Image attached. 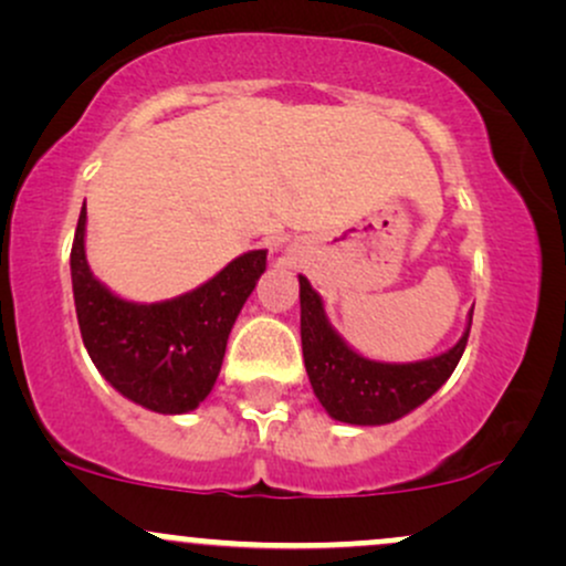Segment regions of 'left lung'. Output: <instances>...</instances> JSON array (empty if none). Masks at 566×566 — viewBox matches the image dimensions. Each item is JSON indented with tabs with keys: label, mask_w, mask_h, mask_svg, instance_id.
<instances>
[{
	"label": "left lung",
	"mask_w": 566,
	"mask_h": 566,
	"mask_svg": "<svg viewBox=\"0 0 566 566\" xmlns=\"http://www.w3.org/2000/svg\"><path fill=\"white\" fill-rule=\"evenodd\" d=\"M473 316V311H471ZM471 329V327H469ZM469 329L447 354L415 365L369 361L350 350L324 316L322 297L301 276V340L316 399L335 420L382 426L405 418L444 386L469 343Z\"/></svg>",
	"instance_id": "1"
}]
</instances>
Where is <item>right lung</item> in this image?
Here are the masks:
<instances>
[{
    "label": "right lung",
    "instance_id": "obj_1",
    "mask_svg": "<svg viewBox=\"0 0 566 566\" xmlns=\"http://www.w3.org/2000/svg\"><path fill=\"white\" fill-rule=\"evenodd\" d=\"M82 207L71 244L76 319L90 359L122 396L161 415L191 412L216 386L239 311L265 271V250L239 255L201 287L165 303L108 292L84 258Z\"/></svg>",
    "mask_w": 566,
    "mask_h": 566
}]
</instances>
